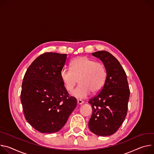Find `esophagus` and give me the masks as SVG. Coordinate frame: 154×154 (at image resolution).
I'll use <instances>...</instances> for the list:
<instances>
[{"label": "esophagus", "mask_w": 154, "mask_h": 154, "mask_svg": "<svg viewBox=\"0 0 154 154\" xmlns=\"http://www.w3.org/2000/svg\"><path fill=\"white\" fill-rule=\"evenodd\" d=\"M84 103V102L82 101V100H77V103H78V105H82V104H83Z\"/></svg>", "instance_id": "34e87169"}]
</instances>
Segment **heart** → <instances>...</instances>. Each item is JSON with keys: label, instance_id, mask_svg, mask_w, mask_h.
I'll return each mask as SVG.
<instances>
[{"label": "heart", "instance_id": "obj_1", "mask_svg": "<svg viewBox=\"0 0 154 154\" xmlns=\"http://www.w3.org/2000/svg\"><path fill=\"white\" fill-rule=\"evenodd\" d=\"M70 66L71 70L62 68L60 76L65 89L69 92L73 91L78 80L79 85L72 93L74 97L84 98L91 92L97 94L104 87L108 72L103 63L81 56L73 59Z\"/></svg>", "mask_w": 154, "mask_h": 154}]
</instances>
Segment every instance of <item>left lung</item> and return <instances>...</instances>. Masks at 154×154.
I'll return each instance as SVG.
<instances>
[{"label":"left lung","instance_id":"1","mask_svg":"<svg viewBox=\"0 0 154 154\" xmlns=\"http://www.w3.org/2000/svg\"><path fill=\"white\" fill-rule=\"evenodd\" d=\"M92 56L103 62L108 76L103 89L88 101L93 111L89 128L96 135L110 136L117 131L127 116L128 83L124 68L111 53L101 51L92 53Z\"/></svg>","mask_w":154,"mask_h":154}]
</instances>
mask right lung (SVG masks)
Returning <instances> with one entry per match:
<instances>
[{
  "label": "right lung",
  "mask_w": 154,
  "mask_h": 154,
  "mask_svg": "<svg viewBox=\"0 0 154 154\" xmlns=\"http://www.w3.org/2000/svg\"><path fill=\"white\" fill-rule=\"evenodd\" d=\"M66 54L45 53L27 68L22 83L21 101L29 124L42 133L59 131L77 105L65 89L60 73Z\"/></svg>",
  "instance_id": "add662e5"
}]
</instances>
